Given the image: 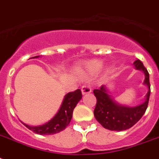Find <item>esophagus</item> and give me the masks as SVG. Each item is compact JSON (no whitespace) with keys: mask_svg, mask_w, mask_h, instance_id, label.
Segmentation results:
<instances>
[{"mask_svg":"<svg viewBox=\"0 0 159 159\" xmlns=\"http://www.w3.org/2000/svg\"><path fill=\"white\" fill-rule=\"evenodd\" d=\"M81 90H82V95H86V94H89V93L91 92V86H89V85H84Z\"/></svg>","mask_w":159,"mask_h":159,"instance_id":"1","label":"esophagus"}]
</instances>
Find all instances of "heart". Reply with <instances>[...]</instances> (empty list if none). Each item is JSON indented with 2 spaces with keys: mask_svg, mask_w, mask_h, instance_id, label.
<instances>
[{
  "mask_svg": "<svg viewBox=\"0 0 159 159\" xmlns=\"http://www.w3.org/2000/svg\"><path fill=\"white\" fill-rule=\"evenodd\" d=\"M102 67H103V63L100 60L93 59V60H90L85 63L83 66L77 68L76 72L78 74H82V76L93 75L98 73L101 69Z\"/></svg>",
  "mask_w": 159,
  "mask_h": 159,
  "instance_id": "obj_1",
  "label": "heart"
}]
</instances>
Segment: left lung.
I'll use <instances>...</instances> for the list:
<instances>
[{
    "label": "left lung",
    "mask_w": 159,
    "mask_h": 159,
    "mask_svg": "<svg viewBox=\"0 0 159 159\" xmlns=\"http://www.w3.org/2000/svg\"><path fill=\"white\" fill-rule=\"evenodd\" d=\"M133 65L136 70L143 72L144 75L143 84L148 88V92L142 104L131 107L117 103L111 95L107 85H103L100 89L94 90V95L97 100L94 110L95 119L104 128L110 131H125L131 128L142 117L148 107L150 95L149 74L139 59L134 62Z\"/></svg>",
    "instance_id": "obj_1"
}]
</instances>
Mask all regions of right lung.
Segmentation results:
<instances>
[{
    "instance_id": "obj_1",
    "label": "right lung",
    "mask_w": 159,
    "mask_h": 159,
    "mask_svg": "<svg viewBox=\"0 0 159 159\" xmlns=\"http://www.w3.org/2000/svg\"><path fill=\"white\" fill-rule=\"evenodd\" d=\"M40 56H35L34 59ZM82 95L81 90L77 89L73 92H69L64 95V100L59 107V110L55 115L45 124L39 126H30L23 122V124L27 126L29 130L39 135H53V134L59 133L60 131L66 128L69 124L73 112L77 103L81 100Z\"/></svg>"
}]
</instances>
